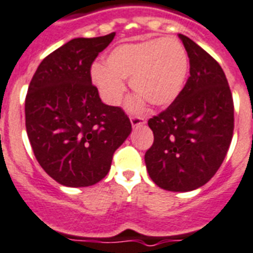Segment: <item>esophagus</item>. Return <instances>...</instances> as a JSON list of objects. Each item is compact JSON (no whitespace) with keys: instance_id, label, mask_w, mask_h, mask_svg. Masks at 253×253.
<instances>
[{"instance_id":"obj_1","label":"esophagus","mask_w":253,"mask_h":253,"mask_svg":"<svg viewBox=\"0 0 253 253\" xmlns=\"http://www.w3.org/2000/svg\"><path fill=\"white\" fill-rule=\"evenodd\" d=\"M129 120H131V125H132V127H139L146 122V121H145V118L140 117V116H132V117L129 118Z\"/></svg>"}]
</instances>
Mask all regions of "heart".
Segmentation results:
<instances>
[{
    "label": "heart",
    "mask_w": 253,
    "mask_h": 253,
    "mask_svg": "<svg viewBox=\"0 0 253 253\" xmlns=\"http://www.w3.org/2000/svg\"><path fill=\"white\" fill-rule=\"evenodd\" d=\"M188 72V56L177 38L149 39L124 43L105 57V66L96 63L91 79L108 104L121 102L126 84L137 94L132 102L139 108L145 102L164 107L173 102L183 89Z\"/></svg>",
    "instance_id": "heart-1"
}]
</instances>
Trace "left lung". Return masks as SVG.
I'll list each match as a JSON object with an SVG mask.
<instances>
[{"mask_svg": "<svg viewBox=\"0 0 253 253\" xmlns=\"http://www.w3.org/2000/svg\"><path fill=\"white\" fill-rule=\"evenodd\" d=\"M179 38L190 58V78L172 104L148 121L154 142L145 163L160 188L187 192L220 168L233 137L234 104L220 65L188 37Z\"/></svg>", "mask_w": 253, "mask_h": 253, "instance_id": "left-lung-1", "label": "left lung"}]
</instances>
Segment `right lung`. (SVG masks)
<instances>
[{"label":"right lung","instance_id":"right-lung-1","mask_svg":"<svg viewBox=\"0 0 253 253\" xmlns=\"http://www.w3.org/2000/svg\"><path fill=\"white\" fill-rule=\"evenodd\" d=\"M114 35L71 39L42 61L28 87L25 126L34 155L67 187L102 181L132 129L124 109L104 104L91 84V65Z\"/></svg>","mask_w":253,"mask_h":253}]
</instances>
